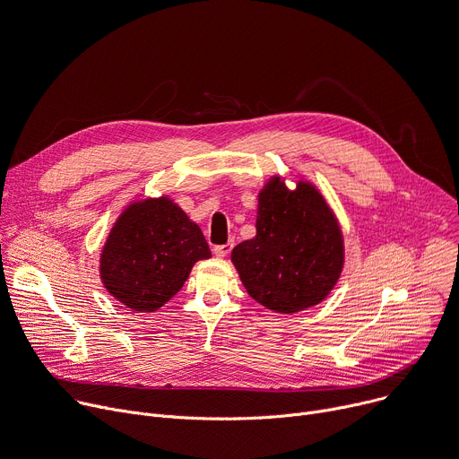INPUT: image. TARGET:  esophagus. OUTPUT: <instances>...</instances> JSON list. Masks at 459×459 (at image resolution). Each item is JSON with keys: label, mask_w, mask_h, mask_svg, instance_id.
<instances>
[{"label": "esophagus", "mask_w": 459, "mask_h": 459, "mask_svg": "<svg viewBox=\"0 0 459 459\" xmlns=\"http://www.w3.org/2000/svg\"><path fill=\"white\" fill-rule=\"evenodd\" d=\"M232 245L234 243H225V245H216L214 247V255L218 256V258H225L230 251H232Z\"/></svg>", "instance_id": "1"}]
</instances>
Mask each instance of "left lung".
<instances>
[{
  "label": "left lung",
  "mask_w": 459,
  "mask_h": 459,
  "mask_svg": "<svg viewBox=\"0 0 459 459\" xmlns=\"http://www.w3.org/2000/svg\"><path fill=\"white\" fill-rule=\"evenodd\" d=\"M256 214V236L230 255L247 293L283 315L320 304L344 267V236L320 190L304 179L290 190L273 176Z\"/></svg>",
  "instance_id": "left-lung-1"
}]
</instances>
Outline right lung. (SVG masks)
<instances>
[{"mask_svg": "<svg viewBox=\"0 0 459 459\" xmlns=\"http://www.w3.org/2000/svg\"><path fill=\"white\" fill-rule=\"evenodd\" d=\"M211 248L183 208L169 195L130 203L100 253V280L126 307L153 313L169 302Z\"/></svg>", "mask_w": 459, "mask_h": 459, "instance_id": "add662e5", "label": "right lung"}]
</instances>
